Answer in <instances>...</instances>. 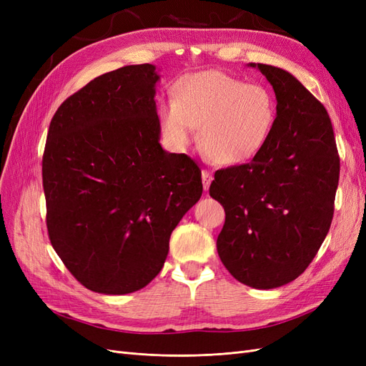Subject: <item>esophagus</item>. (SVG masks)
Listing matches in <instances>:
<instances>
[{"label": "esophagus", "mask_w": 366, "mask_h": 366, "mask_svg": "<svg viewBox=\"0 0 366 366\" xmlns=\"http://www.w3.org/2000/svg\"><path fill=\"white\" fill-rule=\"evenodd\" d=\"M202 180H203L204 189H209L210 183H212V180H214V177H212V174H210L207 169H203V172H202Z\"/></svg>", "instance_id": "esophagus-1"}]
</instances>
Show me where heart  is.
Instances as JSON below:
<instances>
[{
  "label": "heart",
  "mask_w": 366,
  "mask_h": 366,
  "mask_svg": "<svg viewBox=\"0 0 366 366\" xmlns=\"http://www.w3.org/2000/svg\"><path fill=\"white\" fill-rule=\"evenodd\" d=\"M163 134L183 148L198 128V143L217 164L235 166L258 157L278 119V102L269 86L246 84L219 70L183 76L174 101L159 107Z\"/></svg>",
  "instance_id": "heart-1"
}]
</instances>
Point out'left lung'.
<instances>
[{"instance_id": "left-lung-1", "label": "left lung", "mask_w": 366, "mask_h": 366, "mask_svg": "<svg viewBox=\"0 0 366 366\" xmlns=\"http://www.w3.org/2000/svg\"><path fill=\"white\" fill-rule=\"evenodd\" d=\"M247 65L273 86L278 119L259 156L217 171L209 194L226 210L221 262L239 282L269 290L296 280L322 246L340 163L324 105L292 73Z\"/></svg>"}]
</instances>
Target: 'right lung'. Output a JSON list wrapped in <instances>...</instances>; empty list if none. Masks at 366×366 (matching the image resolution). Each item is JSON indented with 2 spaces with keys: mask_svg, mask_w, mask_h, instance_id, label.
Listing matches in <instances>:
<instances>
[{
  "mask_svg": "<svg viewBox=\"0 0 366 366\" xmlns=\"http://www.w3.org/2000/svg\"><path fill=\"white\" fill-rule=\"evenodd\" d=\"M156 65H127L54 113L42 157L47 229L88 290L127 295L162 270L172 230L203 192L186 154L164 151L154 101Z\"/></svg>",
  "mask_w": 366,
  "mask_h": 366,
  "instance_id": "1",
  "label": "right lung"
}]
</instances>
